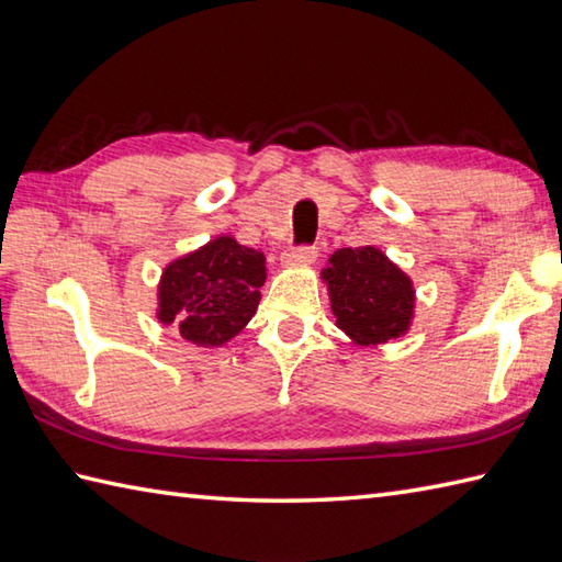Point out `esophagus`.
Here are the masks:
<instances>
[{
	"mask_svg": "<svg viewBox=\"0 0 562 562\" xmlns=\"http://www.w3.org/2000/svg\"><path fill=\"white\" fill-rule=\"evenodd\" d=\"M316 256H318V248L304 244V246L290 248L288 254H284V262H288V266H308V262L316 260Z\"/></svg>",
	"mask_w": 562,
	"mask_h": 562,
	"instance_id": "34e87169",
	"label": "esophagus"
}]
</instances>
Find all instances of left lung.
Returning <instances> with one entry per match:
<instances>
[{
    "label": "left lung",
    "instance_id": "8db88e82",
    "mask_svg": "<svg viewBox=\"0 0 562 562\" xmlns=\"http://www.w3.org/2000/svg\"><path fill=\"white\" fill-rule=\"evenodd\" d=\"M324 270L338 328L360 345L403 336L413 318V284L372 246L340 248Z\"/></svg>",
    "mask_w": 562,
    "mask_h": 562
}]
</instances>
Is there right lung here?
Here are the masks:
<instances>
[{
	"label": "right lung",
	"mask_w": 562,
	"mask_h": 562,
	"mask_svg": "<svg viewBox=\"0 0 562 562\" xmlns=\"http://www.w3.org/2000/svg\"><path fill=\"white\" fill-rule=\"evenodd\" d=\"M262 282V254L220 236L164 270L159 321L173 324L190 342L217 348L256 314Z\"/></svg>",
	"instance_id": "add662e5"
}]
</instances>
